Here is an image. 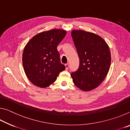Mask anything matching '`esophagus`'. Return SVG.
I'll return each mask as SVG.
<instances>
[{"mask_svg": "<svg viewBox=\"0 0 130 130\" xmlns=\"http://www.w3.org/2000/svg\"><path fill=\"white\" fill-rule=\"evenodd\" d=\"M65 68H66V70H68V68H69V63H67V64L65 65Z\"/></svg>", "mask_w": 130, "mask_h": 130, "instance_id": "obj_1", "label": "esophagus"}]
</instances>
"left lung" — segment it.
Returning <instances> with one entry per match:
<instances>
[{"label":"left lung","mask_w":130,"mask_h":130,"mask_svg":"<svg viewBox=\"0 0 130 130\" xmlns=\"http://www.w3.org/2000/svg\"><path fill=\"white\" fill-rule=\"evenodd\" d=\"M72 37L80 65L70 75L77 87L91 91L103 82L109 71L111 61L109 48L102 37L92 32L73 30Z\"/></svg>","instance_id":"8db88e82"}]
</instances>
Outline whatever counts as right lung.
Returning a JSON list of instances; mask_svg holds the SVG:
<instances>
[{
    "label": "right lung",
    "mask_w": 130,
    "mask_h": 130,
    "mask_svg": "<svg viewBox=\"0 0 130 130\" xmlns=\"http://www.w3.org/2000/svg\"><path fill=\"white\" fill-rule=\"evenodd\" d=\"M67 32L53 29L37 34L24 49L22 62L26 75L34 85L41 88L49 86L65 69L61 63L57 46Z\"/></svg>",
    "instance_id": "right-lung-1"
}]
</instances>
